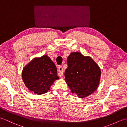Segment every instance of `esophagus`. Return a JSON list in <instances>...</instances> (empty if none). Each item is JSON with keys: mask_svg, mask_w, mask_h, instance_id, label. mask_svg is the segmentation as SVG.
<instances>
[{"mask_svg": "<svg viewBox=\"0 0 127 127\" xmlns=\"http://www.w3.org/2000/svg\"><path fill=\"white\" fill-rule=\"evenodd\" d=\"M58 75L59 77H62V76L63 75V72L64 71V70L63 67L62 66H59L58 67Z\"/></svg>", "mask_w": 127, "mask_h": 127, "instance_id": "1", "label": "esophagus"}]
</instances>
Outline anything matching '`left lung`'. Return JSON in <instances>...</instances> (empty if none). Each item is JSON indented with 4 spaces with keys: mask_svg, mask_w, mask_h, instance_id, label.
<instances>
[{
    "mask_svg": "<svg viewBox=\"0 0 127 127\" xmlns=\"http://www.w3.org/2000/svg\"><path fill=\"white\" fill-rule=\"evenodd\" d=\"M68 68L65 71V81L80 98H85L98 88L101 70L90 56L79 52H71L67 58Z\"/></svg>",
    "mask_w": 127,
    "mask_h": 127,
    "instance_id": "1",
    "label": "left lung"
}]
</instances>
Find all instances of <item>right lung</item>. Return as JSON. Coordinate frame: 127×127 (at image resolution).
Wrapping results in <instances>:
<instances>
[{"label":"right lung","mask_w":127,"mask_h":127,"mask_svg":"<svg viewBox=\"0 0 127 127\" xmlns=\"http://www.w3.org/2000/svg\"><path fill=\"white\" fill-rule=\"evenodd\" d=\"M57 72L55 64L45 55L34 58L24 67L22 79L31 92L41 95L47 93L54 82L59 79Z\"/></svg>","instance_id":"obj_1"}]
</instances>
